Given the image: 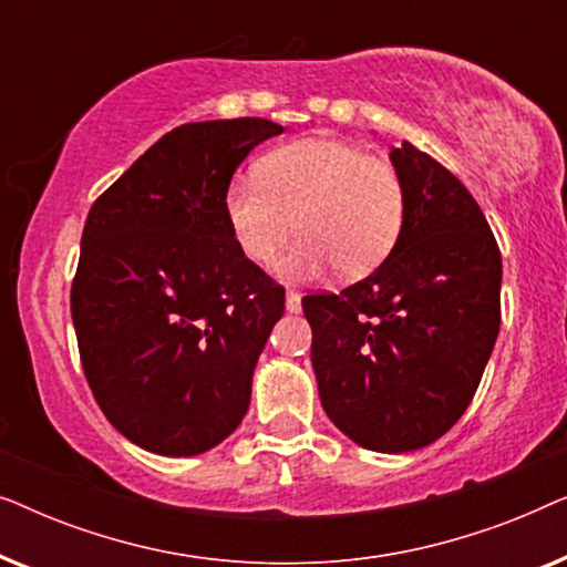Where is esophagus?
Returning a JSON list of instances; mask_svg holds the SVG:
<instances>
[{"instance_id":"34e87169","label":"esophagus","mask_w":567,"mask_h":567,"mask_svg":"<svg viewBox=\"0 0 567 567\" xmlns=\"http://www.w3.org/2000/svg\"><path fill=\"white\" fill-rule=\"evenodd\" d=\"M286 312H301V297L297 291L286 293Z\"/></svg>"}]
</instances>
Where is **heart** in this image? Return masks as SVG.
Listing matches in <instances>:
<instances>
[{
    "instance_id": "b5f03b06",
    "label": "heart",
    "mask_w": 567,
    "mask_h": 567,
    "mask_svg": "<svg viewBox=\"0 0 567 567\" xmlns=\"http://www.w3.org/2000/svg\"><path fill=\"white\" fill-rule=\"evenodd\" d=\"M237 250L286 281H315L330 268L340 278L374 270L405 224V183L392 162L336 138H301L258 162L255 177H231L221 198Z\"/></svg>"
}]
</instances>
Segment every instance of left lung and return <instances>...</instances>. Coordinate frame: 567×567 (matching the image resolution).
<instances>
[{"instance_id": "1", "label": "left lung", "mask_w": 567, "mask_h": 567, "mask_svg": "<svg viewBox=\"0 0 567 567\" xmlns=\"http://www.w3.org/2000/svg\"><path fill=\"white\" fill-rule=\"evenodd\" d=\"M405 224L374 274L309 293L324 413L371 452H413L460 421L501 330V250L470 190L402 142Z\"/></svg>"}]
</instances>
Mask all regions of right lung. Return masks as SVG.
I'll return each mask as SVG.
<instances>
[{"label":"right lung","instance_id":"1","mask_svg":"<svg viewBox=\"0 0 567 567\" xmlns=\"http://www.w3.org/2000/svg\"><path fill=\"white\" fill-rule=\"evenodd\" d=\"M281 131L266 118L183 123L90 208L76 346L100 410L146 452H208L250 405L286 291L237 250L221 198L252 146Z\"/></svg>","mask_w":567,"mask_h":567}]
</instances>
